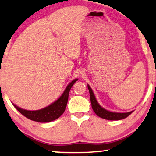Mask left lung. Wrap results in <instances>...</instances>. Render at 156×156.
<instances>
[{
  "label": "left lung",
  "instance_id": "obj_1",
  "mask_svg": "<svg viewBox=\"0 0 156 156\" xmlns=\"http://www.w3.org/2000/svg\"><path fill=\"white\" fill-rule=\"evenodd\" d=\"M87 87H88L89 91V95H90V100L91 103V107L95 114L97 115L98 116L101 117L102 119H106V120L110 121H117L121 120V119H123L129 116L130 114L133 112H126V113H117V112H109V111L105 109L103 107H101L98 103L97 99H96L92 89L89 84H87Z\"/></svg>",
  "mask_w": 156,
  "mask_h": 156
}]
</instances>
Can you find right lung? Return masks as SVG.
Masks as SVG:
<instances>
[{
    "label": "right lung",
    "mask_w": 156,
    "mask_h": 156,
    "mask_svg": "<svg viewBox=\"0 0 156 156\" xmlns=\"http://www.w3.org/2000/svg\"><path fill=\"white\" fill-rule=\"evenodd\" d=\"M78 79L72 80L67 87H66L65 90L60 97L56 100L50 105H49L45 108H42L40 110L36 111H28L23 109L13 104V106L16 107L19 112L21 113L23 116L26 118L30 119L32 121H37L40 123H48L50 122L58 119L62 114L65 112L67 104L68 101V97H69V93L72 87Z\"/></svg>",
    "instance_id": "1"
}]
</instances>
